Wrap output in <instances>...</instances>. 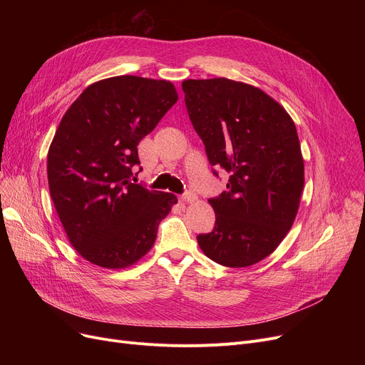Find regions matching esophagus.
<instances>
[{"label":"esophagus","mask_w":365,"mask_h":365,"mask_svg":"<svg viewBox=\"0 0 365 365\" xmlns=\"http://www.w3.org/2000/svg\"><path fill=\"white\" fill-rule=\"evenodd\" d=\"M197 200V195L194 192H185L180 195V201H185V202H194Z\"/></svg>","instance_id":"1"}]
</instances>
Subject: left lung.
<instances>
[{
	"mask_svg": "<svg viewBox=\"0 0 365 365\" xmlns=\"http://www.w3.org/2000/svg\"><path fill=\"white\" fill-rule=\"evenodd\" d=\"M182 88L208 163L231 175L227 190L208 200L216 223L198 244L219 264H255L275 250L297 215L304 168L296 125L253 86L212 78L186 80Z\"/></svg>",
	"mask_w": 365,
	"mask_h": 365,
	"instance_id": "8db88e82",
	"label": "left lung"
}]
</instances>
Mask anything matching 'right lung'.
<instances>
[{
  "label": "right lung",
  "mask_w": 365,
  "mask_h": 365,
  "mask_svg": "<svg viewBox=\"0 0 365 365\" xmlns=\"http://www.w3.org/2000/svg\"><path fill=\"white\" fill-rule=\"evenodd\" d=\"M176 102L170 81L121 75L88 86L63 115L47 155L48 187L71 244L86 260L118 269L155 242L178 198L132 180L139 142Z\"/></svg>",
  "instance_id": "add662e5"
}]
</instances>
